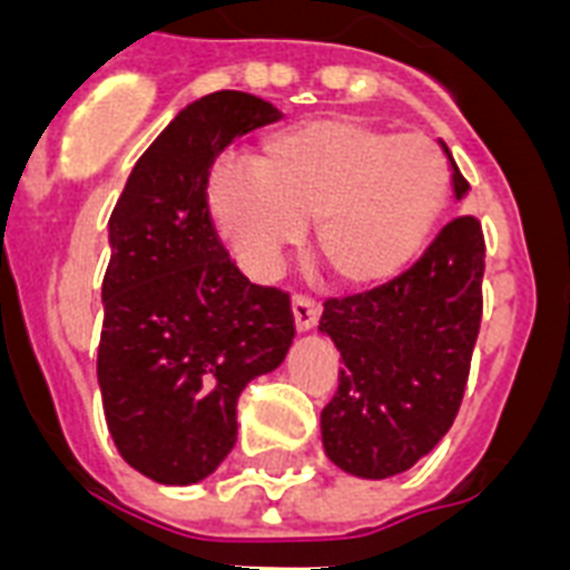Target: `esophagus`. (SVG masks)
Here are the masks:
<instances>
[{"label":"esophagus","mask_w":570,"mask_h":570,"mask_svg":"<svg viewBox=\"0 0 570 570\" xmlns=\"http://www.w3.org/2000/svg\"><path fill=\"white\" fill-rule=\"evenodd\" d=\"M293 320H295V331H311L316 322H320V304L311 302V298H293Z\"/></svg>","instance_id":"esophagus-1"}]
</instances>
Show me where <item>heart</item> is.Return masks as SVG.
Segmentation results:
<instances>
[{
	"instance_id": "heart-1",
	"label": "heart",
	"mask_w": 570,
	"mask_h": 570,
	"mask_svg": "<svg viewBox=\"0 0 570 570\" xmlns=\"http://www.w3.org/2000/svg\"><path fill=\"white\" fill-rule=\"evenodd\" d=\"M450 195V165L425 136L361 120H307L268 136L254 165L209 180V215L250 275H266L313 222V257L334 284H387L423 250Z\"/></svg>"
}]
</instances>
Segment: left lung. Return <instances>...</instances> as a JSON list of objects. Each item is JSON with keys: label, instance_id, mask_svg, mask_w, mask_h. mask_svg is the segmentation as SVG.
Returning <instances> with one entry per match:
<instances>
[{"label": "left lung", "instance_id": "left-lung-1", "mask_svg": "<svg viewBox=\"0 0 570 570\" xmlns=\"http://www.w3.org/2000/svg\"><path fill=\"white\" fill-rule=\"evenodd\" d=\"M455 197L468 180L452 165ZM485 236L473 215L443 227L423 257L370 293L328 298L320 331L343 357L322 407V446L352 476L405 473L459 414L482 325Z\"/></svg>", "mask_w": 570, "mask_h": 570}]
</instances>
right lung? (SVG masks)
Segmentation results:
<instances>
[{"label":"right lung","mask_w":570,"mask_h":570,"mask_svg":"<svg viewBox=\"0 0 570 570\" xmlns=\"http://www.w3.org/2000/svg\"><path fill=\"white\" fill-rule=\"evenodd\" d=\"M277 118L245 91L206 94L147 147L109 218L102 411L124 461L159 485L200 482L227 459L239 393L293 346L289 293L242 275L206 200L224 147Z\"/></svg>","instance_id":"obj_1"}]
</instances>
